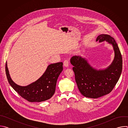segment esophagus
Wrapping results in <instances>:
<instances>
[{
	"label": "esophagus",
	"mask_w": 128,
	"mask_h": 128,
	"mask_svg": "<svg viewBox=\"0 0 128 128\" xmlns=\"http://www.w3.org/2000/svg\"><path fill=\"white\" fill-rule=\"evenodd\" d=\"M69 62L68 60L66 59V60H64V62H63V65H64V66L65 67H67L69 66Z\"/></svg>",
	"instance_id": "34e87169"
}]
</instances>
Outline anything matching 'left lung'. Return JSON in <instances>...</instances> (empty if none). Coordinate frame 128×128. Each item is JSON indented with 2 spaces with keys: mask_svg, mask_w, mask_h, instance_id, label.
I'll list each match as a JSON object with an SVG mask.
<instances>
[{
  "mask_svg": "<svg viewBox=\"0 0 128 128\" xmlns=\"http://www.w3.org/2000/svg\"><path fill=\"white\" fill-rule=\"evenodd\" d=\"M98 40L112 44L114 50V61L106 69H95L79 56H73L70 59L80 92L86 97L94 99L112 92L120 78L122 66V54L114 39L109 35L101 34L96 39Z\"/></svg>",
  "mask_w": 128,
  "mask_h": 128,
  "instance_id": "1",
  "label": "left lung"
}]
</instances>
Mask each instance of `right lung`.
<instances>
[{
	"label": "right lung",
	"instance_id": "1",
	"mask_svg": "<svg viewBox=\"0 0 128 128\" xmlns=\"http://www.w3.org/2000/svg\"><path fill=\"white\" fill-rule=\"evenodd\" d=\"M63 63L49 65L43 75L36 82L25 86L15 84L11 79L6 64V72L8 82L12 87L22 98L31 102H40L50 99L56 90L57 79L63 70Z\"/></svg>",
	"mask_w": 128,
	"mask_h": 128
}]
</instances>
